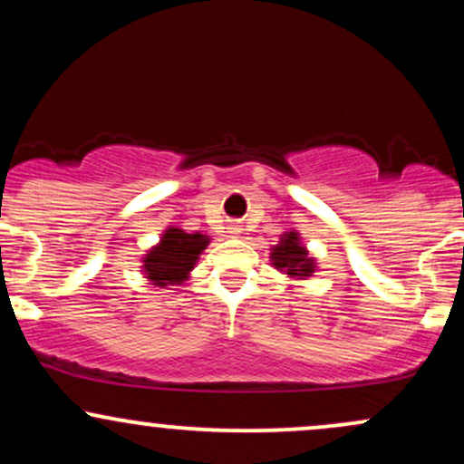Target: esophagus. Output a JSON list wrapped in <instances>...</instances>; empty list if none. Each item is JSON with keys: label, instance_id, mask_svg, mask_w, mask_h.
<instances>
[{"label": "esophagus", "instance_id": "esophagus-1", "mask_svg": "<svg viewBox=\"0 0 464 464\" xmlns=\"http://www.w3.org/2000/svg\"><path fill=\"white\" fill-rule=\"evenodd\" d=\"M228 233H231L233 237H239L244 233V228L242 225H237V222H231V225H228Z\"/></svg>", "mask_w": 464, "mask_h": 464}]
</instances>
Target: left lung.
Wrapping results in <instances>:
<instances>
[{"label": "left lung", "instance_id": "1", "mask_svg": "<svg viewBox=\"0 0 464 464\" xmlns=\"http://www.w3.org/2000/svg\"><path fill=\"white\" fill-rule=\"evenodd\" d=\"M270 266L281 275L295 281H307L318 270L316 257L307 250L301 233L296 228H287L279 236V244L270 248Z\"/></svg>", "mask_w": 464, "mask_h": 464}]
</instances>
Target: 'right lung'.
I'll return each instance as SVG.
<instances>
[{
  "instance_id": "add662e5",
  "label": "right lung",
  "mask_w": 464,
  "mask_h": 464,
  "mask_svg": "<svg viewBox=\"0 0 464 464\" xmlns=\"http://www.w3.org/2000/svg\"><path fill=\"white\" fill-rule=\"evenodd\" d=\"M211 244L205 233H188L185 228L169 225L154 244L143 253L141 275L154 287L180 285L191 276L200 255Z\"/></svg>"
}]
</instances>
